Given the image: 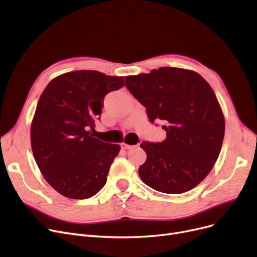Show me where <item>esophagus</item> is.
<instances>
[{"mask_svg":"<svg viewBox=\"0 0 257 257\" xmlns=\"http://www.w3.org/2000/svg\"><path fill=\"white\" fill-rule=\"evenodd\" d=\"M133 148H135V145H131V144H126V143H121V149L123 150H131Z\"/></svg>","mask_w":257,"mask_h":257,"instance_id":"esophagus-1","label":"esophagus"}]
</instances>
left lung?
Listing matches in <instances>:
<instances>
[{
    "instance_id": "left-lung-1",
    "label": "left lung",
    "mask_w": 257,
    "mask_h": 257,
    "mask_svg": "<svg viewBox=\"0 0 257 257\" xmlns=\"http://www.w3.org/2000/svg\"><path fill=\"white\" fill-rule=\"evenodd\" d=\"M125 85L152 123H165V140L140 144L148 155L138 170L141 180L173 194L200 184L217 160L225 135L222 108L208 82L193 71L164 67L126 76Z\"/></svg>"
}]
</instances>
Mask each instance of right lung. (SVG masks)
<instances>
[{
	"mask_svg": "<svg viewBox=\"0 0 257 257\" xmlns=\"http://www.w3.org/2000/svg\"><path fill=\"white\" fill-rule=\"evenodd\" d=\"M123 77L97 71L66 73L48 83L31 124L35 162L46 181L70 199H89L105 185L120 146L94 138L104 97Z\"/></svg>",
	"mask_w": 257,
	"mask_h": 257,
	"instance_id": "obj_1",
	"label": "right lung"
}]
</instances>
